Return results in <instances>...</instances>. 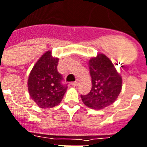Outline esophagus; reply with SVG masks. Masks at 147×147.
Returning a JSON list of instances; mask_svg holds the SVG:
<instances>
[{"mask_svg":"<svg viewBox=\"0 0 147 147\" xmlns=\"http://www.w3.org/2000/svg\"><path fill=\"white\" fill-rule=\"evenodd\" d=\"M78 84H79V82H72V83H71V86H78Z\"/></svg>","mask_w":147,"mask_h":147,"instance_id":"esophagus-1","label":"esophagus"}]
</instances>
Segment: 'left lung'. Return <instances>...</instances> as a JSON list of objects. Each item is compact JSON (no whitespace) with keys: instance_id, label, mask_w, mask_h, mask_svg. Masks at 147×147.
<instances>
[{"instance_id":"8db88e82","label":"left lung","mask_w":147,"mask_h":147,"mask_svg":"<svg viewBox=\"0 0 147 147\" xmlns=\"http://www.w3.org/2000/svg\"><path fill=\"white\" fill-rule=\"evenodd\" d=\"M92 87L81 95L83 103L92 109H103L111 105L121 91L122 80L110 59L100 54L89 61Z\"/></svg>"}]
</instances>
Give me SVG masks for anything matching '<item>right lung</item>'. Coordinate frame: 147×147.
<instances>
[{
	"instance_id": "1",
	"label": "right lung",
	"mask_w": 147,
	"mask_h": 147,
	"mask_svg": "<svg viewBox=\"0 0 147 147\" xmlns=\"http://www.w3.org/2000/svg\"><path fill=\"white\" fill-rule=\"evenodd\" d=\"M59 59L52 57L51 51L39 59L30 71L28 91L30 97L41 108L54 107L63 98L66 85L57 71Z\"/></svg>"
}]
</instances>
